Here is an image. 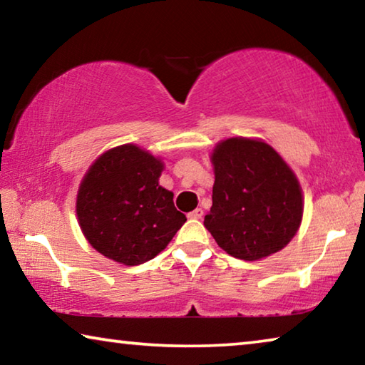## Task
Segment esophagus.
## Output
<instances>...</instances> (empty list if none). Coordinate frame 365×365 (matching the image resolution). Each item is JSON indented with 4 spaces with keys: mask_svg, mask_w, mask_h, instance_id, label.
<instances>
[{
    "mask_svg": "<svg viewBox=\"0 0 365 365\" xmlns=\"http://www.w3.org/2000/svg\"><path fill=\"white\" fill-rule=\"evenodd\" d=\"M202 209L201 207H196L195 211H191L190 214H188V219H195V220H197V219H202Z\"/></svg>",
    "mask_w": 365,
    "mask_h": 365,
    "instance_id": "esophagus-1",
    "label": "esophagus"
}]
</instances>
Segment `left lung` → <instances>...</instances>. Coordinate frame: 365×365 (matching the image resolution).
I'll list each match as a JSON object with an SVG mask.
<instances>
[{"mask_svg": "<svg viewBox=\"0 0 365 365\" xmlns=\"http://www.w3.org/2000/svg\"><path fill=\"white\" fill-rule=\"evenodd\" d=\"M215 182L205 227L222 250L257 261L289 243L302 217V195L292 169L264 141L230 138L212 154Z\"/></svg>", "mask_w": 365, "mask_h": 365, "instance_id": "1", "label": "left lung"}]
</instances>
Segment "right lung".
Wrapping results in <instances>:
<instances>
[{
  "instance_id": "right-lung-1",
  "label": "right lung",
  "mask_w": 365,
  "mask_h": 365,
  "mask_svg": "<svg viewBox=\"0 0 365 365\" xmlns=\"http://www.w3.org/2000/svg\"><path fill=\"white\" fill-rule=\"evenodd\" d=\"M163 163L135 145L114 148L95 160L77 196L80 228L103 256L138 265L158 256L185 214L174 193L159 185Z\"/></svg>"
}]
</instances>
